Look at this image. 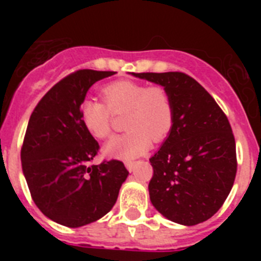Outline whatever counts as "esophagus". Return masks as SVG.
<instances>
[{
    "label": "esophagus",
    "mask_w": 261,
    "mask_h": 261,
    "mask_svg": "<svg viewBox=\"0 0 261 261\" xmlns=\"http://www.w3.org/2000/svg\"><path fill=\"white\" fill-rule=\"evenodd\" d=\"M137 163L138 162H132V161H128V162H125V166H126V168H128V171H135V168H136V166H137Z\"/></svg>",
    "instance_id": "34e87169"
}]
</instances>
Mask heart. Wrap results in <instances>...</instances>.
<instances>
[{"label": "heart", "mask_w": 261, "mask_h": 261, "mask_svg": "<svg viewBox=\"0 0 261 261\" xmlns=\"http://www.w3.org/2000/svg\"><path fill=\"white\" fill-rule=\"evenodd\" d=\"M102 100L86 98L80 105L81 121L93 137L103 140L112 135L114 115L126 114L125 135L111 140L106 155L133 159L150 147L151 141L162 142L174 126V103L167 90L129 80H120L102 89Z\"/></svg>", "instance_id": "b5f03b06"}]
</instances>
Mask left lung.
<instances>
[{
  "label": "left lung",
  "mask_w": 261,
  "mask_h": 261,
  "mask_svg": "<svg viewBox=\"0 0 261 261\" xmlns=\"http://www.w3.org/2000/svg\"><path fill=\"white\" fill-rule=\"evenodd\" d=\"M158 84L174 103V126L151 156V204L172 222L193 226L209 220L229 196L237 175L231 125L213 96L181 71L133 73Z\"/></svg>",
  "instance_id": "1"
}]
</instances>
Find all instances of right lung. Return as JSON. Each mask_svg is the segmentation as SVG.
Returning <instances> with one entry per match:
<instances>
[{"mask_svg": "<svg viewBox=\"0 0 261 261\" xmlns=\"http://www.w3.org/2000/svg\"><path fill=\"white\" fill-rule=\"evenodd\" d=\"M115 71L81 69L57 82L32 111L20 161L30 193L49 220L80 227L112 209L128 176L117 159L91 165L99 144L84 126L80 105L95 82Z\"/></svg>", "mask_w": 261, "mask_h": 261, "instance_id": "obj_1", "label": "right lung"}]
</instances>
